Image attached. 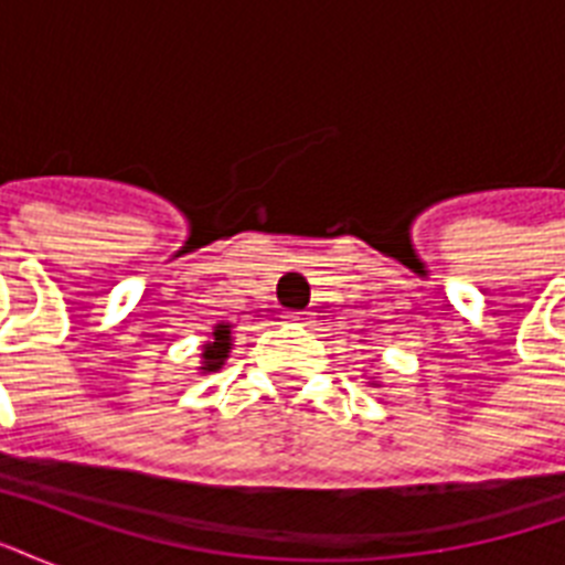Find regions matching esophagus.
Returning <instances> with one entry per match:
<instances>
[{
	"instance_id": "34e87169",
	"label": "esophagus",
	"mask_w": 565,
	"mask_h": 565,
	"mask_svg": "<svg viewBox=\"0 0 565 565\" xmlns=\"http://www.w3.org/2000/svg\"><path fill=\"white\" fill-rule=\"evenodd\" d=\"M290 322H296V326L310 328V326H313V313H310V310H292Z\"/></svg>"
}]
</instances>
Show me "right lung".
I'll return each mask as SVG.
<instances>
[{"label":"right lung","instance_id":"right-lung-1","mask_svg":"<svg viewBox=\"0 0 565 565\" xmlns=\"http://www.w3.org/2000/svg\"><path fill=\"white\" fill-rule=\"evenodd\" d=\"M231 352V326L228 322H220V326H213L211 340L204 343L202 349V372H216L225 363Z\"/></svg>","mask_w":565,"mask_h":565}]
</instances>
